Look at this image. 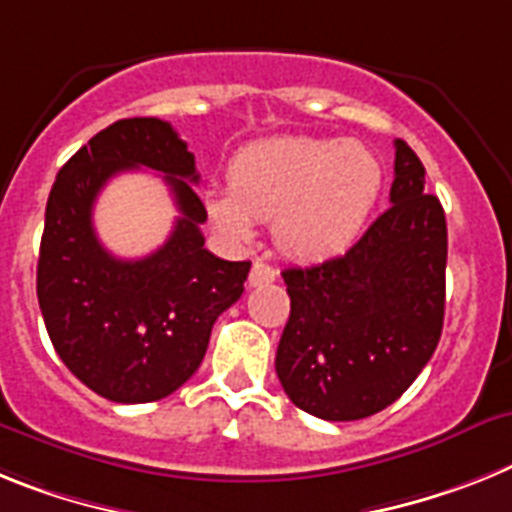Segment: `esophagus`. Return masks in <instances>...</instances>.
I'll return each mask as SVG.
<instances>
[{
	"instance_id": "esophagus-1",
	"label": "esophagus",
	"mask_w": 512,
	"mask_h": 512,
	"mask_svg": "<svg viewBox=\"0 0 512 512\" xmlns=\"http://www.w3.org/2000/svg\"><path fill=\"white\" fill-rule=\"evenodd\" d=\"M275 270L270 268V265H265V262H260L257 260L255 265H252V270H250V278H247V283H250L252 288H257V286H265V283H273L275 281Z\"/></svg>"
}]
</instances>
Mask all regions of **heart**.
Segmentation results:
<instances>
[{
  "mask_svg": "<svg viewBox=\"0 0 512 512\" xmlns=\"http://www.w3.org/2000/svg\"><path fill=\"white\" fill-rule=\"evenodd\" d=\"M384 170L358 141L281 136L239 151L229 193L206 198L213 226L244 239L273 219V239L296 260H327L361 237L379 201Z\"/></svg>",
  "mask_w": 512,
  "mask_h": 512,
  "instance_id": "heart-1",
  "label": "heart"
}]
</instances>
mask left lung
I'll use <instances>...</instances> for the list:
<instances>
[{
    "label": "left lung",
    "instance_id": "1",
    "mask_svg": "<svg viewBox=\"0 0 512 512\" xmlns=\"http://www.w3.org/2000/svg\"><path fill=\"white\" fill-rule=\"evenodd\" d=\"M391 206L345 255L286 268L291 317L275 373L299 410L363 420L397 402L438 348L446 311L448 231L425 167L394 141Z\"/></svg>",
    "mask_w": 512,
    "mask_h": 512
}]
</instances>
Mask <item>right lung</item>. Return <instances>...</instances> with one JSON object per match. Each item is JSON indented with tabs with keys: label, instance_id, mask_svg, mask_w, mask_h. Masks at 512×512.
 Wrapping results in <instances>:
<instances>
[{
	"label": "right lung",
	"instance_id": "obj_1",
	"mask_svg": "<svg viewBox=\"0 0 512 512\" xmlns=\"http://www.w3.org/2000/svg\"><path fill=\"white\" fill-rule=\"evenodd\" d=\"M162 171L181 216L171 239L141 261L99 244L91 208L118 171ZM195 157L159 118H126L92 136L64 164L46 206L38 304L48 337L74 376L121 404L157 402L198 371L213 322L239 301L250 262L203 247L206 206L195 195Z\"/></svg>",
	"mask_w": 512,
	"mask_h": 512
}]
</instances>
